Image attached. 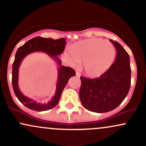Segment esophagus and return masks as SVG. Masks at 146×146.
Wrapping results in <instances>:
<instances>
[{
  "label": "esophagus",
  "instance_id": "1",
  "mask_svg": "<svg viewBox=\"0 0 146 146\" xmlns=\"http://www.w3.org/2000/svg\"><path fill=\"white\" fill-rule=\"evenodd\" d=\"M80 75H80V73H79L78 71H76V76L78 77V78H79V77H80Z\"/></svg>",
  "mask_w": 146,
  "mask_h": 146
}]
</instances>
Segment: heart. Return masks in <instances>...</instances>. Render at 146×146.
Here are the masks:
<instances>
[{"label": "heart", "instance_id": "heart-1", "mask_svg": "<svg viewBox=\"0 0 146 146\" xmlns=\"http://www.w3.org/2000/svg\"><path fill=\"white\" fill-rule=\"evenodd\" d=\"M70 62L78 67L83 60V68L88 75L98 77L111 67L116 56V48L112 42L101 38L81 40L71 48Z\"/></svg>", "mask_w": 146, "mask_h": 146}]
</instances>
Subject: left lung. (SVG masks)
I'll use <instances>...</instances> for the list:
<instances>
[{
	"label": "left lung",
	"instance_id": "1",
	"mask_svg": "<svg viewBox=\"0 0 146 146\" xmlns=\"http://www.w3.org/2000/svg\"><path fill=\"white\" fill-rule=\"evenodd\" d=\"M110 41L117 51L111 67L99 78L80 77V101L85 108L95 113L115 109L124 100L130 88L131 68L128 53L119 42Z\"/></svg>",
	"mask_w": 146,
	"mask_h": 146
}]
</instances>
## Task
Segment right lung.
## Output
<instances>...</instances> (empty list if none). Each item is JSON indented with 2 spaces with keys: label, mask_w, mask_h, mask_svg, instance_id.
<instances>
[{
  "label": "right lung",
  "mask_w": 146,
  "mask_h": 146,
  "mask_svg": "<svg viewBox=\"0 0 146 146\" xmlns=\"http://www.w3.org/2000/svg\"><path fill=\"white\" fill-rule=\"evenodd\" d=\"M65 46H66L65 38L53 40L52 38H44L38 36L32 38L21 47L18 48L12 66L13 89L18 100L29 109L36 111H44L56 106L68 80L71 77L75 75V71L73 68L68 66H62L61 60L58 57V56L63 53ZM35 51H42L46 52L56 60L59 66L56 93L51 101L42 105L25 96L18 88V71L21 60L28 54Z\"/></svg>",
  "instance_id": "right-lung-1"
}]
</instances>
